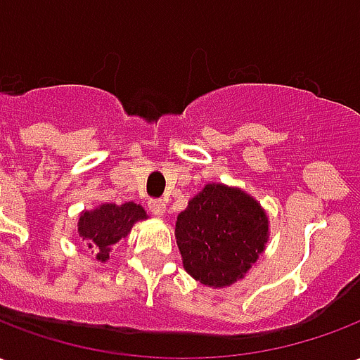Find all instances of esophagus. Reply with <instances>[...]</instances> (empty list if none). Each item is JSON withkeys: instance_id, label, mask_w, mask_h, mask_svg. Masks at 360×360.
Here are the masks:
<instances>
[{"instance_id": "obj_1", "label": "esophagus", "mask_w": 360, "mask_h": 360, "mask_svg": "<svg viewBox=\"0 0 360 360\" xmlns=\"http://www.w3.org/2000/svg\"><path fill=\"white\" fill-rule=\"evenodd\" d=\"M148 210L154 214V216H164L165 212V202L162 198H150L148 200Z\"/></svg>"}]
</instances>
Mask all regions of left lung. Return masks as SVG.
Returning <instances> with one entry per match:
<instances>
[{"label":"left lung","mask_w":360,"mask_h":360,"mask_svg":"<svg viewBox=\"0 0 360 360\" xmlns=\"http://www.w3.org/2000/svg\"><path fill=\"white\" fill-rule=\"evenodd\" d=\"M185 270L210 287L243 278L268 241V218L239 188L206 185L188 200L175 226Z\"/></svg>","instance_id":"8db88e82"}]
</instances>
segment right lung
Here are the masks:
<instances>
[{"label": "right lung", "mask_w": 360, "mask_h": 360, "mask_svg": "<svg viewBox=\"0 0 360 360\" xmlns=\"http://www.w3.org/2000/svg\"><path fill=\"white\" fill-rule=\"evenodd\" d=\"M144 218L146 212L139 204H102L100 208L82 214L79 219V233L89 241L86 245L94 250L96 260L105 262L113 245L129 235L134 221Z\"/></svg>", "instance_id": "right-lung-1"}]
</instances>
